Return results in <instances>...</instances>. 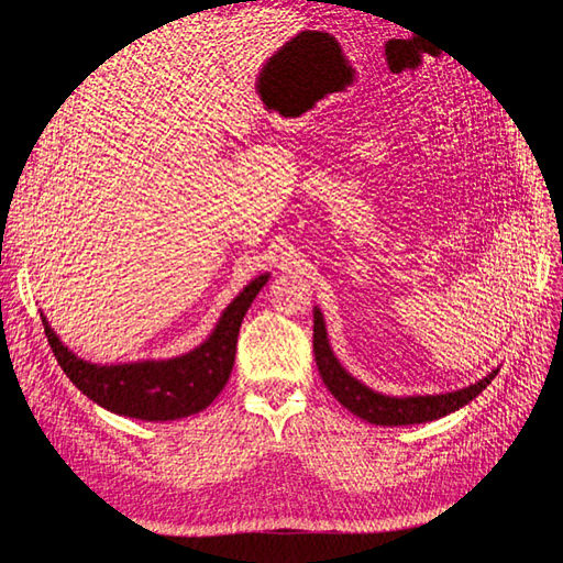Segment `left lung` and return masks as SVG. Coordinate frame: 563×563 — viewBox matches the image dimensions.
<instances>
[{
    "label": "left lung",
    "mask_w": 563,
    "mask_h": 563,
    "mask_svg": "<svg viewBox=\"0 0 563 563\" xmlns=\"http://www.w3.org/2000/svg\"><path fill=\"white\" fill-rule=\"evenodd\" d=\"M314 360L319 366V376L331 389V395L343 404L347 411L360 416L366 422L373 424H389V428H397V424H418V422H430L444 418L457 408L470 404L476 395H482L486 385L498 376V368L490 371L488 376L479 383L470 387L446 391V395H428V397H387L380 391H373L371 387L362 385L356 378L340 366L335 354L329 345L327 327H323V317L314 308Z\"/></svg>",
    "instance_id": "8db88e82"
}]
</instances>
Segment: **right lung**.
<instances>
[{
  "label": "right lung",
  "instance_id": "right-lung-1",
  "mask_svg": "<svg viewBox=\"0 0 563 563\" xmlns=\"http://www.w3.org/2000/svg\"><path fill=\"white\" fill-rule=\"evenodd\" d=\"M267 277H255L228 305L207 343L176 360L98 366L67 350L42 314L44 333L65 376L98 406L139 420L187 418L203 411L228 385L242 319Z\"/></svg>",
  "mask_w": 563,
  "mask_h": 563
}]
</instances>
